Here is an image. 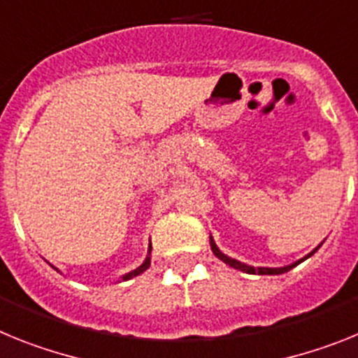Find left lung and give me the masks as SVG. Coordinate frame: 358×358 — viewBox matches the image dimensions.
I'll use <instances>...</instances> for the list:
<instances>
[{
  "instance_id": "1",
  "label": "left lung",
  "mask_w": 358,
  "mask_h": 358,
  "mask_svg": "<svg viewBox=\"0 0 358 358\" xmlns=\"http://www.w3.org/2000/svg\"><path fill=\"white\" fill-rule=\"evenodd\" d=\"M321 245H319V247H317V248H313V250L308 254V256H304L303 259L295 261V263H292V265L279 266V268H268V266H250V265H245V263H241V261L234 259V257H229V256H227V254H223L222 250H220V248L216 247L213 236H210V250H213V254L217 257V259H222L223 263H227V265L232 266V268H236V270H241V272H247V273H259V275H278V273L288 272V270H292V268H294V266L299 265V263H303L304 259H308L310 256H313V254H315L317 250L321 248Z\"/></svg>"
}]
</instances>
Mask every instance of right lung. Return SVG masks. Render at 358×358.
Returning <instances> with one entry per match:
<instances>
[{
    "label": "right lung",
    "instance_id": "obj_1",
    "mask_svg": "<svg viewBox=\"0 0 358 358\" xmlns=\"http://www.w3.org/2000/svg\"><path fill=\"white\" fill-rule=\"evenodd\" d=\"M149 265H151V243H149V250H148V257H145V261L144 263H142L141 266H138V268H135V270H131V272H127L126 275H122V281H127V279H131V278H135V275H141L142 272H145V270L149 268Z\"/></svg>",
    "mask_w": 358,
    "mask_h": 358
}]
</instances>
